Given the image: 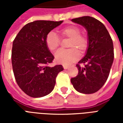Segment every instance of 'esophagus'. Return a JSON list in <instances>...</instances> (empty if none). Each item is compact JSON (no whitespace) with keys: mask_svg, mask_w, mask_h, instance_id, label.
Returning <instances> with one entry per match:
<instances>
[{"mask_svg":"<svg viewBox=\"0 0 123 123\" xmlns=\"http://www.w3.org/2000/svg\"><path fill=\"white\" fill-rule=\"evenodd\" d=\"M63 68H64V69H67L68 67V66H66V65H63Z\"/></svg>","mask_w":123,"mask_h":123,"instance_id":"esophagus-1","label":"esophagus"}]
</instances>
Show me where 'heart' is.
I'll list each match as a JSON object with an SVG mask.
<instances>
[{
  "label": "heart",
  "instance_id": "obj_1",
  "mask_svg": "<svg viewBox=\"0 0 123 123\" xmlns=\"http://www.w3.org/2000/svg\"><path fill=\"white\" fill-rule=\"evenodd\" d=\"M80 28L71 25L62 28L59 33L62 39H70L68 43V50H60L55 55V61L59 64L68 65L76 61L81 53L88 49L89 41L85 35L81 34ZM46 47L51 52H55L61 44V39L55 33L51 31L46 35L45 39Z\"/></svg>",
  "mask_w": 123,
  "mask_h": 123
}]
</instances>
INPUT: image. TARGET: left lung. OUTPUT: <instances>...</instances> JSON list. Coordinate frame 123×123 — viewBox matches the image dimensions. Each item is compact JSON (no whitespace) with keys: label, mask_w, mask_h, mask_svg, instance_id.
I'll use <instances>...</instances> for the list:
<instances>
[{"label":"left lung","mask_w":123,"mask_h":123,"mask_svg":"<svg viewBox=\"0 0 123 123\" xmlns=\"http://www.w3.org/2000/svg\"><path fill=\"white\" fill-rule=\"evenodd\" d=\"M88 31V45L85 56L76 64L78 74L70 79L76 90L90 94L102 88L107 80L114 59L113 41L105 26L90 16L72 19ZM84 64L85 67H80Z\"/></svg>","instance_id":"1"}]
</instances>
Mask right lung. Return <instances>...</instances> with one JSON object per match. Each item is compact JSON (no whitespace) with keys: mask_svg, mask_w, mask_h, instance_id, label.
<instances>
[{"mask_svg":"<svg viewBox=\"0 0 123 123\" xmlns=\"http://www.w3.org/2000/svg\"><path fill=\"white\" fill-rule=\"evenodd\" d=\"M62 21L37 20L25 25L13 41L12 64L18 86L27 95L41 98L53 91L62 65L49 67L54 56L46 47V35Z\"/></svg>","mask_w":123,"mask_h":123,"instance_id":"right-lung-1","label":"right lung"}]
</instances>
